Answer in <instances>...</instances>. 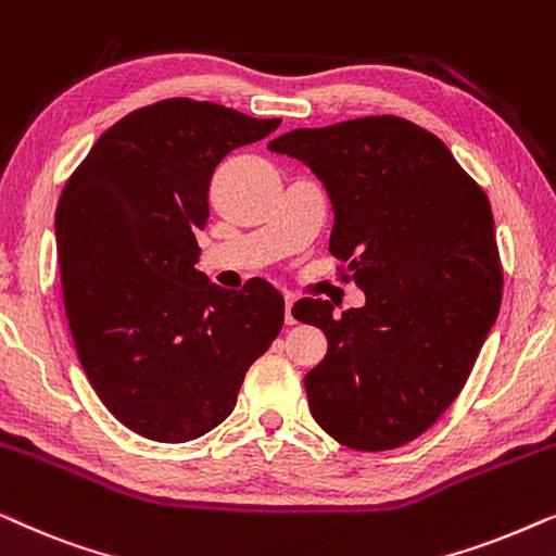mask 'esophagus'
Instances as JSON below:
<instances>
[{"mask_svg":"<svg viewBox=\"0 0 556 556\" xmlns=\"http://www.w3.org/2000/svg\"><path fill=\"white\" fill-rule=\"evenodd\" d=\"M286 324L288 326H293L295 324V314H293V303H295V299L293 295H286Z\"/></svg>","mask_w":556,"mask_h":556,"instance_id":"1","label":"esophagus"}]
</instances>
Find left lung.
<instances>
[{"label":"left lung","mask_w":556,"mask_h":556,"mask_svg":"<svg viewBox=\"0 0 556 556\" xmlns=\"http://www.w3.org/2000/svg\"><path fill=\"white\" fill-rule=\"evenodd\" d=\"M268 149L324 181L329 250L367 295L341 316L321 299L293 306L329 339L303 379L311 415L354 451L405 445L453 405L498 316L489 197L435 134L400 116L295 128Z\"/></svg>","instance_id":"8db88e82"}]
</instances>
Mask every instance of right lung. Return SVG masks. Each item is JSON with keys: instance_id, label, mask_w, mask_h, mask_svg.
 <instances>
[{"instance_id": "obj_1", "label": "right lung", "mask_w": 556, "mask_h": 556, "mask_svg": "<svg viewBox=\"0 0 556 556\" xmlns=\"http://www.w3.org/2000/svg\"><path fill=\"white\" fill-rule=\"evenodd\" d=\"M278 126L166 98L113 124L60 194V283L75 352L111 415L156 443L217 428L283 326V295L270 283L225 291L194 268L217 164Z\"/></svg>"}]
</instances>
